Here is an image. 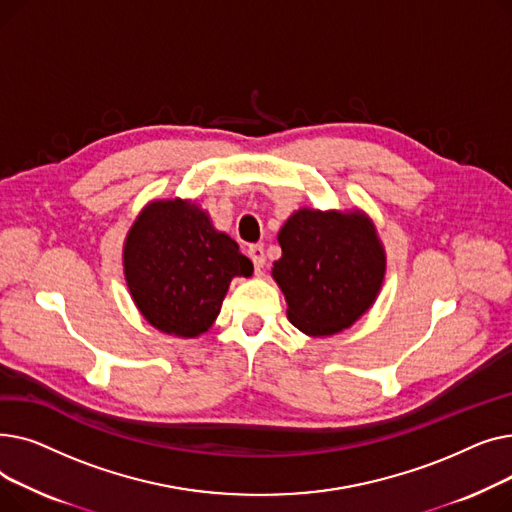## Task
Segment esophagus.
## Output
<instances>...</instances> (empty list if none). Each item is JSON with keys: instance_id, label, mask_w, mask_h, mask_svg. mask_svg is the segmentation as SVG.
Listing matches in <instances>:
<instances>
[{"instance_id": "obj_1", "label": "esophagus", "mask_w": 512, "mask_h": 512, "mask_svg": "<svg viewBox=\"0 0 512 512\" xmlns=\"http://www.w3.org/2000/svg\"><path fill=\"white\" fill-rule=\"evenodd\" d=\"M247 253H249V257H251V261H253V265H255V272L261 274L263 265H265V251H263V245H251Z\"/></svg>"}]
</instances>
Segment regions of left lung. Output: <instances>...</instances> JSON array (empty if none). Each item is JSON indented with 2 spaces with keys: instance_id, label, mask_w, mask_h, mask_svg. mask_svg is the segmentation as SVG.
Listing matches in <instances>:
<instances>
[{
  "instance_id": "8db88e82",
  "label": "left lung",
  "mask_w": 512,
  "mask_h": 512,
  "mask_svg": "<svg viewBox=\"0 0 512 512\" xmlns=\"http://www.w3.org/2000/svg\"><path fill=\"white\" fill-rule=\"evenodd\" d=\"M278 240L282 257L272 274L294 328L309 336H332L351 328L373 305L386 255L365 215L301 209L290 215Z\"/></svg>"
}]
</instances>
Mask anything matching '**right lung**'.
Segmentation results:
<instances>
[{
	"label": "right lung",
	"mask_w": 512,
	"mask_h": 512,
	"mask_svg": "<svg viewBox=\"0 0 512 512\" xmlns=\"http://www.w3.org/2000/svg\"><path fill=\"white\" fill-rule=\"evenodd\" d=\"M124 274L151 326L195 338L218 317L230 280L251 276L253 263L195 203L172 199L147 205L130 228Z\"/></svg>",
	"instance_id": "1"
}]
</instances>
